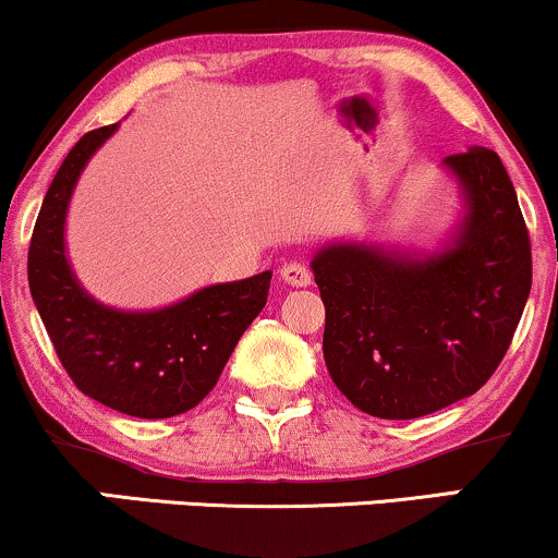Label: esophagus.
<instances>
[{
    "label": "esophagus",
    "instance_id": "obj_1",
    "mask_svg": "<svg viewBox=\"0 0 558 558\" xmlns=\"http://www.w3.org/2000/svg\"><path fill=\"white\" fill-rule=\"evenodd\" d=\"M280 278H283V283L293 288H304L312 283L310 267L301 265V262H288V265L280 267Z\"/></svg>",
    "mask_w": 558,
    "mask_h": 558
}]
</instances>
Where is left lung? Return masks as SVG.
Instances as JSON below:
<instances>
[{
  "label": "left lung",
  "mask_w": 558,
  "mask_h": 558,
  "mask_svg": "<svg viewBox=\"0 0 558 558\" xmlns=\"http://www.w3.org/2000/svg\"><path fill=\"white\" fill-rule=\"evenodd\" d=\"M444 170L462 213L438 248L328 241L312 257L328 373L380 420L425 417L477 393L533 286L530 235L496 151L472 146Z\"/></svg>",
  "instance_id": "8db88e82"
}]
</instances>
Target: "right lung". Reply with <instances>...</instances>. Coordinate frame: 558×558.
I'll use <instances>...</instances> for the list:
<instances>
[{"mask_svg": "<svg viewBox=\"0 0 558 558\" xmlns=\"http://www.w3.org/2000/svg\"><path fill=\"white\" fill-rule=\"evenodd\" d=\"M118 123L96 128L57 170L28 248V286L62 367L81 393L114 412L162 420L194 409L267 304L272 272L198 288L159 310H118L94 299L68 259L65 222L83 168Z\"/></svg>", "mask_w": 558, "mask_h": 558, "instance_id": "obj_1", "label": "right lung"}]
</instances>
